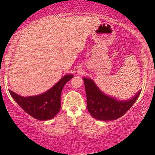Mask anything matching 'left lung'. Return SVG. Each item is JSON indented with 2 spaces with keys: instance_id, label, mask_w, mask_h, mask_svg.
Wrapping results in <instances>:
<instances>
[{
  "instance_id": "obj_1",
  "label": "left lung",
  "mask_w": 155,
  "mask_h": 155,
  "mask_svg": "<svg viewBox=\"0 0 155 155\" xmlns=\"http://www.w3.org/2000/svg\"><path fill=\"white\" fill-rule=\"evenodd\" d=\"M83 81L87 94V109L93 118L102 121L114 120L122 116L133 105L141 92L139 91L129 100L120 101L104 94L92 79L84 78Z\"/></svg>"
}]
</instances>
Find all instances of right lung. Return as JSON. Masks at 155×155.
<instances>
[{
    "instance_id": "1",
    "label": "right lung",
    "mask_w": 155,
    "mask_h": 155,
    "mask_svg": "<svg viewBox=\"0 0 155 155\" xmlns=\"http://www.w3.org/2000/svg\"><path fill=\"white\" fill-rule=\"evenodd\" d=\"M74 76L66 75L49 91L35 96L22 97L9 90L10 94L22 109L38 120L53 118L61 108V94L63 87Z\"/></svg>"
}]
</instances>
